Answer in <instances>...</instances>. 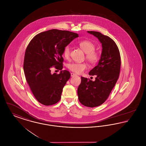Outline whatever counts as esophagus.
<instances>
[{"label":"esophagus","instance_id":"obj_1","mask_svg":"<svg viewBox=\"0 0 146 146\" xmlns=\"http://www.w3.org/2000/svg\"><path fill=\"white\" fill-rule=\"evenodd\" d=\"M70 75H71V76H76V74H75V73H70Z\"/></svg>","mask_w":146,"mask_h":146}]
</instances>
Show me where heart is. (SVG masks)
Here are the masks:
<instances>
[{
	"label": "heart",
	"instance_id": "obj_1",
	"mask_svg": "<svg viewBox=\"0 0 146 146\" xmlns=\"http://www.w3.org/2000/svg\"><path fill=\"white\" fill-rule=\"evenodd\" d=\"M79 47L86 53V59L92 64H95L98 61L100 54L98 51L95 50V45L90 40H84L79 42ZM70 49L69 45H66L63 50V55L65 58H68L70 56ZM69 70L76 73H81L84 70L88 67V65L86 63L73 62L67 65Z\"/></svg>",
	"mask_w": 146,
	"mask_h": 146
}]
</instances>
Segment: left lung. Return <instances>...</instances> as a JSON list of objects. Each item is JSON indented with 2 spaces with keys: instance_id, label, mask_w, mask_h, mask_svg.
<instances>
[{
  "instance_id": "left-lung-1",
  "label": "left lung",
  "mask_w": 146,
  "mask_h": 146,
  "mask_svg": "<svg viewBox=\"0 0 146 146\" xmlns=\"http://www.w3.org/2000/svg\"><path fill=\"white\" fill-rule=\"evenodd\" d=\"M88 32L97 37L102 43V51L98 65L89 73L90 76H96L95 80L81 76L78 95L83 105L95 107L103 104L110 96L119 76L121 60L118 46L110 37L98 32Z\"/></svg>"
}]
</instances>
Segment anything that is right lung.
<instances>
[{
  "instance_id": "1",
  "label": "right lung",
  "mask_w": 146,
  "mask_h": 146,
  "mask_svg": "<svg viewBox=\"0 0 146 146\" xmlns=\"http://www.w3.org/2000/svg\"><path fill=\"white\" fill-rule=\"evenodd\" d=\"M78 36L76 33L53 29L36 35L29 42L25 54L24 73L35 98L42 104L53 105L60 100L70 74L64 70L52 75L50 69L62 70L63 48Z\"/></svg>"
}]
</instances>
